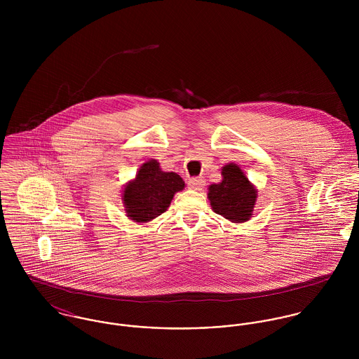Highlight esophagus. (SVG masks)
Wrapping results in <instances>:
<instances>
[{
  "mask_svg": "<svg viewBox=\"0 0 359 359\" xmlns=\"http://www.w3.org/2000/svg\"><path fill=\"white\" fill-rule=\"evenodd\" d=\"M205 181L202 177H195V178H191L188 181V185L191 189H195V191H201L203 187H205Z\"/></svg>",
  "mask_w": 359,
  "mask_h": 359,
  "instance_id": "obj_1",
  "label": "esophagus"
}]
</instances>
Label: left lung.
I'll use <instances>...</instances> for the list:
<instances>
[{
	"instance_id": "left-lung-1",
	"label": "left lung",
	"mask_w": 359,
	"mask_h": 359,
	"mask_svg": "<svg viewBox=\"0 0 359 359\" xmlns=\"http://www.w3.org/2000/svg\"><path fill=\"white\" fill-rule=\"evenodd\" d=\"M222 182L208 188L212 210L232 222H245L252 217L256 205L257 191L236 164L222 168Z\"/></svg>"
}]
</instances>
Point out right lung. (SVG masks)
<instances>
[{"instance_id": "right-lung-1", "label": "right lung", "mask_w": 359, "mask_h": 359, "mask_svg": "<svg viewBox=\"0 0 359 359\" xmlns=\"http://www.w3.org/2000/svg\"><path fill=\"white\" fill-rule=\"evenodd\" d=\"M184 185L177 172L161 171L156 160L147 161L124 189L128 217L137 222L154 219L168 208L174 194L184 189Z\"/></svg>"}]
</instances>
